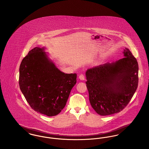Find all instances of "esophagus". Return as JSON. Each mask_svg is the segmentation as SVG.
Masks as SVG:
<instances>
[{
	"label": "esophagus",
	"mask_w": 149,
	"mask_h": 149,
	"mask_svg": "<svg viewBox=\"0 0 149 149\" xmlns=\"http://www.w3.org/2000/svg\"><path fill=\"white\" fill-rule=\"evenodd\" d=\"M79 79H80V80H84V79H85V77H84V75L83 74H81V75H79Z\"/></svg>",
	"instance_id": "obj_1"
}]
</instances>
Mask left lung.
I'll return each mask as SVG.
<instances>
[{
    "label": "left lung",
    "mask_w": 149,
    "mask_h": 149,
    "mask_svg": "<svg viewBox=\"0 0 149 149\" xmlns=\"http://www.w3.org/2000/svg\"><path fill=\"white\" fill-rule=\"evenodd\" d=\"M124 57L87 69L86 84L91 104L100 116L118 113L132 98L139 83V65L127 48Z\"/></svg>",
    "instance_id": "obj_1"
}]
</instances>
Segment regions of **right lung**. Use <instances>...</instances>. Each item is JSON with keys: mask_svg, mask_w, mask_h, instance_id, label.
Wrapping results in <instances>:
<instances>
[{"mask_svg": "<svg viewBox=\"0 0 149 149\" xmlns=\"http://www.w3.org/2000/svg\"><path fill=\"white\" fill-rule=\"evenodd\" d=\"M45 47H36L23 58L19 67V88L31 107L51 117L63 109L77 74H65L49 58Z\"/></svg>", "mask_w": 149, "mask_h": 149, "instance_id": "add662e5", "label": "right lung"}]
</instances>
